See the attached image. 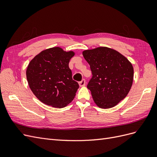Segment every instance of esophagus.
<instances>
[{
    "label": "esophagus",
    "instance_id": "esophagus-1",
    "mask_svg": "<svg viewBox=\"0 0 157 157\" xmlns=\"http://www.w3.org/2000/svg\"><path fill=\"white\" fill-rule=\"evenodd\" d=\"M78 84H79L80 86H85V84H86V80H85L84 79H82L81 81L78 82Z\"/></svg>",
    "mask_w": 157,
    "mask_h": 157
}]
</instances>
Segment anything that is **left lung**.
<instances>
[{"instance_id":"1","label":"left lung","mask_w":157,"mask_h":157,"mask_svg":"<svg viewBox=\"0 0 157 157\" xmlns=\"http://www.w3.org/2000/svg\"><path fill=\"white\" fill-rule=\"evenodd\" d=\"M82 54L92 73L87 88L95 103L101 109L116 106L132 86V64L118 51L105 46L86 50Z\"/></svg>"}]
</instances>
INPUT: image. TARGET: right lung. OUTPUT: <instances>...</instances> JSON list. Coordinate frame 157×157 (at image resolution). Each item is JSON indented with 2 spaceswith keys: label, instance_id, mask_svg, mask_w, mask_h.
I'll return each instance as SVG.
<instances>
[{
  "label": "right lung",
  "instance_id": "1",
  "mask_svg": "<svg viewBox=\"0 0 157 157\" xmlns=\"http://www.w3.org/2000/svg\"><path fill=\"white\" fill-rule=\"evenodd\" d=\"M75 54L73 51L53 47L42 50L31 60L26 70L27 80L41 102L63 108L73 100L79 85L72 78L69 63Z\"/></svg>",
  "mask_w": 157,
  "mask_h": 157
}]
</instances>
